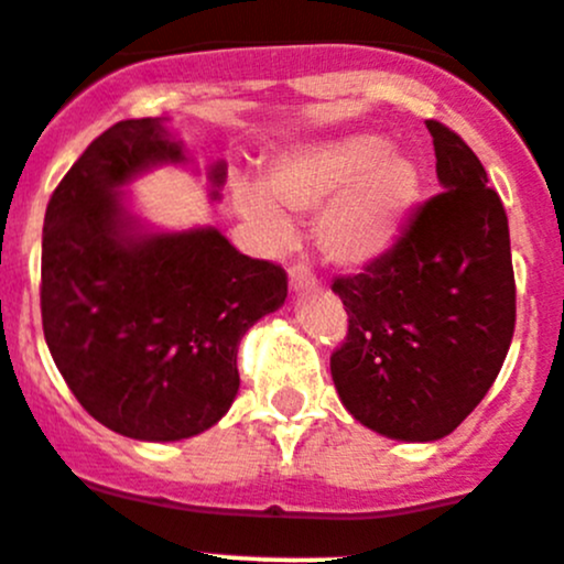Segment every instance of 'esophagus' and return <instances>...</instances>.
<instances>
[{"label":"esophagus","mask_w":564,"mask_h":564,"mask_svg":"<svg viewBox=\"0 0 564 564\" xmlns=\"http://www.w3.org/2000/svg\"><path fill=\"white\" fill-rule=\"evenodd\" d=\"M312 284H315V280H312L310 271H306L304 265H293V269H290V290H293V293L312 288Z\"/></svg>","instance_id":"1"}]
</instances>
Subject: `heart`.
Here are the masks:
<instances>
[{
  "mask_svg": "<svg viewBox=\"0 0 564 564\" xmlns=\"http://www.w3.org/2000/svg\"><path fill=\"white\" fill-rule=\"evenodd\" d=\"M271 194L290 214H315V243L323 260L359 271L398 243L420 199V170L376 133L306 144L280 155L269 172ZM276 202V203H278ZM238 214L274 247L290 238V219L263 188L247 181L232 186Z\"/></svg>",
  "mask_w": 564,
  "mask_h": 564,
  "instance_id": "obj_1",
  "label": "heart"
}]
</instances>
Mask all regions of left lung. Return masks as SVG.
Wrapping results in <instances>:
<instances>
[{
	"instance_id": "obj_1",
	"label": "left lung",
	"mask_w": 564,
	"mask_h": 564,
	"mask_svg": "<svg viewBox=\"0 0 564 564\" xmlns=\"http://www.w3.org/2000/svg\"><path fill=\"white\" fill-rule=\"evenodd\" d=\"M442 194L361 274L337 276L348 337L332 378L354 420L398 442H438L477 409L516 328L510 230L469 144L436 120Z\"/></svg>"
}]
</instances>
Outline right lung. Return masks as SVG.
<instances>
[{
    "instance_id": "obj_1",
    "label": "right lung",
    "mask_w": 564,
    "mask_h": 564,
    "mask_svg": "<svg viewBox=\"0 0 564 564\" xmlns=\"http://www.w3.org/2000/svg\"><path fill=\"white\" fill-rule=\"evenodd\" d=\"M188 164L161 117L120 120L79 155L43 219L41 312L57 370L100 425L181 442L230 411L238 343L288 299V276L238 252L216 227L155 232L122 186ZM227 177L208 166L210 199Z\"/></svg>"
}]
</instances>
